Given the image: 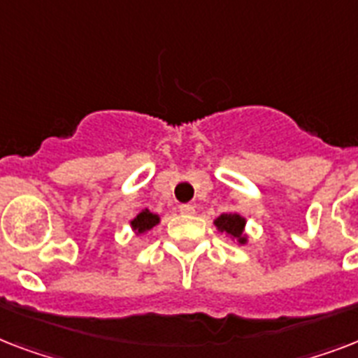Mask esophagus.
Wrapping results in <instances>:
<instances>
[{"instance_id":"1","label":"esophagus","mask_w":358,"mask_h":358,"mask_svg":"<svg viewBox=\"0 0 358 358\" xmlns=\"http://www.w3.org/2000/svg\"><path fill=\"white\" fill-rule=\"evenodd\" d=\"M180 213H182V215H193V213H195V206H193V204H182V206H180Z\"/></svg>"}]
</instances>
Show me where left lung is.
Instances as JSON below:
<instances>
[{
	"mask_svg": "<svg viewBox=\"0 0 358 358\" xmlns=\"http://www.w3.org/2000/svg\"><path fill=\"white\" fill-rule=\"evenodd\" d=\"M213 224L219 232L227 234V238H230L232 241H238L239 245H245L249 241V236L245 232V224H247V219L238 212L230 213H221L217 219H213Z\"/></svg>",
	"mask_w": 358,
	"mask_h": 358,
	"instance_id": "1",
	"label": "left lung"
}]
</instances>
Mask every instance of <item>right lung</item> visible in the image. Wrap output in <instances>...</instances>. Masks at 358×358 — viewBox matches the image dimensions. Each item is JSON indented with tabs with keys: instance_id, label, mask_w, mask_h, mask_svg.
I'll use <instances>...</instances> for the list:
<instances>
[{
	"instance_id": "right-lung-1",
	"label": "right lung",
	"mask_w": 358,
	"mask_h": 358,
	"mask_svg": "<svg viewBox=\"0 0 358 358\" xmlns=\"http://www.w3.org/2000/svg\"><path fill=\"white\" fill-rule=\"evenodd\" d=\"M159 221H162V217H159L157 213L150 212L148 208H145V210H141V212L129 221V227H131V230L135 232V236H141L146 234V232H150L156 224H159Z\"/></svg>"
}]
</instances>
